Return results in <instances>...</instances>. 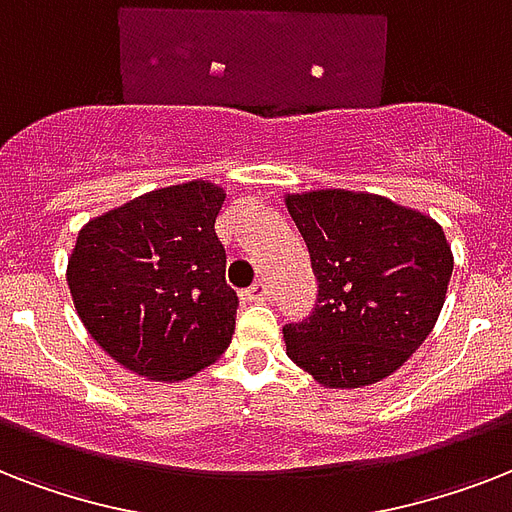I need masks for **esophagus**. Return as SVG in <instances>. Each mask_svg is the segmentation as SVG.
Returning a JSON list of instances; mask_svg holds the SVG:
<instances>
[{
  "mask_svg": "<svg viewBox=\"0 0 512 512\" xmlns=\"http://www.w3.org/2000/svg\"><path fill=\"white\" fill-rule=\"evenodd\" d=\"M241 297H244L247 303H265V300H268V284H263V281H255L252 287L241 292Z\"/></svg>",
  "mask_w": 512,
  "mask_h": 512,
  "instance_id": "esophagus-1",
  "label": "esophagus"
}]
</instances>
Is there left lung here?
Here are the masks:
<instances>
[{
	"mask_svg": "<svg viewBox=\"0 0 512 512\" xmlns=\"http://www.w3.org/2000/svg\"><path fill=\"white\" fill-rule=\"evenodd\" d=\"M319 281L316 308L284 327L287 356L324 388L385 380L420 348L444 308L454 257L444 228L377 193H292Z\"/></svg>",
	"mask_w": 512,
	"mask_h": 512,
	"instance_id": "1",
	"label": "left lung"
}]
</instances>
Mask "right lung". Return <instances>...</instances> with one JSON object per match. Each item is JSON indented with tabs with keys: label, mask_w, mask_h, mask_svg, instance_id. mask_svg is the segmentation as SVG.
<instances>
[{
	"label": "right lung",
	"mask_w": 512,
	"mask_h": 512,
	"mask_svg": "<svg viewBox=\"0 0 512 512\" xmlns=\"http://www.w3.org/2000/svg\"><path fill=\"white\" fill-rule=\"evenodd\" d=\"M225 191L191 180L95 217L68 257L76 313L108 356L159 382L188 380L231 345L239 297L215 233Z\"/></svg>",
	"instance_id": "right-lung-1"
}]
</instances>
